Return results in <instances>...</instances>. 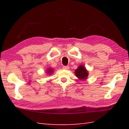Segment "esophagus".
<instances>
[{
  "instance_id": "obj_1",
  "label": "esophagus",
  "mask_w": 129,
  "mask_h": 129,
  "mask_svg": "<svg viewBox=\"0 0 129 129\" xmlns=\"http://www.w3.org/2000/svg\"><path fill=\"white\" fill-rule=\"evenodd\" d=\"M63 68L64 69H69V66H63Z\"/></svg>"
}]
</instances>
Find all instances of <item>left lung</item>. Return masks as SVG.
<instances>
[{"mask_svg":"<svg viewBox=\"0 0 129 129\" xmlns=\"http://www.w3.org/2000/svg\"><path fill=\"white\" fill-rule=\"evenodd\" d=\"M76 76L80 80H85L88 76V72L83 65H80L75 71Z\"/></svg>","mask_w":129,"mask_h":129,"instance_id":"8db88e82","label":"left lung"}]
</instances>
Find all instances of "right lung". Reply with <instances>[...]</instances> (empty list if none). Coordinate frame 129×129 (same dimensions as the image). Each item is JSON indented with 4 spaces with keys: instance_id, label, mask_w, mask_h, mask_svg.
<instances>
[{
    "instance_id": "right-lung-1",
    "label": "right lung",
    "mask_w": 129,
    "mask_h": 129,
    "mask_svg": "<svg viewBox=\"0 0 129 129\" xmlns=\"http://www.w3.org/2000/svg\"><path fill=\"white\" fill-rule=\"evenodd\" d=\"M47 71V72L48 74H51L53 72V69L52 68H49Z\"/></svg>"
}]
</instances>
